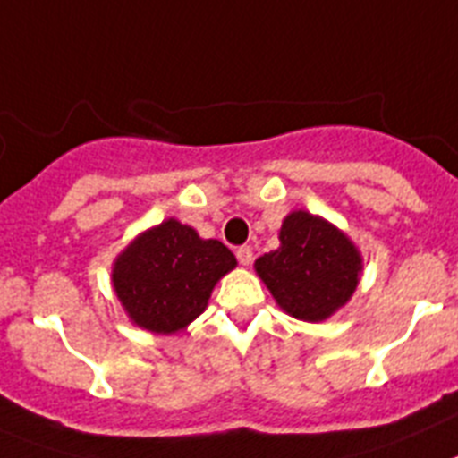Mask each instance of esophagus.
Returning a JSON list of instances; mask_svg holds the SVG:
<instances>
[{"mask_svg":"<svg viewBox=\"0 0 458 458\" xmlns=\"http://www.w3.org/2000/svg\"><path fill=\"white\" fill-rule=\"evenodd\" d=\"M236 257H238V262L243 264V267H248V264L252 262V248L250 245H241L236 250Z\"/></svg>","mask_w":458,"mask_h":458,"instance_id":"esophagus-1","label":"esophagus"}]
</instances>
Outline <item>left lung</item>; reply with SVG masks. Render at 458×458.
I'll return each mask as SVG.
<instances>
[{
  "label": "left lung",
  "mask_w": 458,
  "mask_h": 458,
  "mask_svg": "<svg viewBox=\"0 0 458 458\" xmlns=\"http://www.w3.org/2000/svg\"><path fill=\"white\" fill-rule=\"evenodd\" d=\"M281 248L255 262L257 276L283 311L320 323L339 311L360 281L362 257L349 236L323 217L294 210L281 226Z\"/></svg>",
  "instance_id": "obj_1"
}]
</instances>
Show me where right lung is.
<instances>
[{
	"instance_id": "add662e5",
	"label": "right lung",
	"mask_w": 458,
	"mask_h": 458,
	"mask_svg": "<svg viewBox=\"0 0 458 458\" xmlns=\"http://www.w3.org/2000/svg\"><path fill=\"white\" fill-rule=\"evenodd\" d=\"M236 267V257L215 238L165 220L140 233L116 257L112 283L128 318L142 330L173 335L206 311L210 293Z\"/></svg>"
}]
</instances>
